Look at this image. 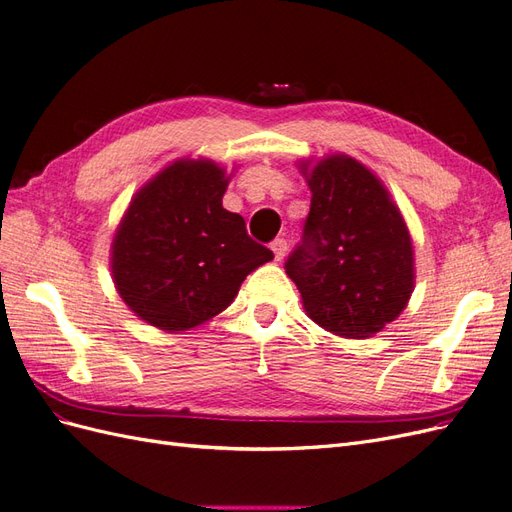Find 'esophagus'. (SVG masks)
<instances>
[{
	"label": "esophagus",
	"mask_w": 512,
	"mask_h": 512,
	"mask_svg": "<svg viewBox=\"0 0 512 512\" xmlns=\"http://www.w3.org/2000/svg\"><path fill=\"white\" fill-rule=\"evenodd\" d=\"M271 250H273V254H275V260H284V256H286V252H288L286 239H275V241L271 243Z\"/></svg>",
	"instance_id": "1"
}]
</instances>
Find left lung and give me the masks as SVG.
Segmentation results:
<instances>
[{"label": "left lung", "instance_id": "obj_1", "mask_svg": "<svg viewBox=\"0 0 512 512\" xmlns=\"http://www.w3.org/2000/svg\"><path fill=\"white\" fill-rule=\"evenodd\" d=\"M299 168L312 205L286 273L318 327L348 339L376 335L404 312L414 290L404 215L384 183L346 153Z\"/></svg>", "mask_w": 512, "mask_h": 512}]
</instances>
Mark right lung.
Returning <instances> with one entry per match:
<instances>
[{
    "mask_svg": "<svg viewBox=\"0 0 512 512\" xmlns=\"http://www.w3.org/2000/svg\"><path fill=\"white\" fill-rule=\"evenodd\" d=\"M232 175L205 158H181L138 190L115 230L113 282L151 327L179 333L235 301L243 280L273 258L222 207Z\"/></svg>",
    "mask_w": 512,
    "mask_h": 512,
    "instance_id": "right-lung-1",
    "label": "right lung"
}]
</instances>
